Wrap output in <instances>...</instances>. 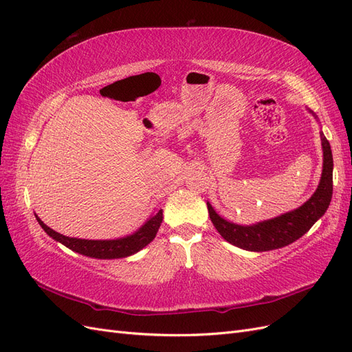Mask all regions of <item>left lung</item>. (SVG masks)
Here are the masks:
<instances>
[{"label": "left lung", "mask_w": 352, "mask_h": 352, "mask_svg": "<svg viewBox=\"0 0 352 352\" xmlns=\"http://www.w3.org/2000/svg\"><path fill=\"white\" fill-rule=\"evenodd\" d=\"M310 113L313 111L310 110ZM313 116L317 119L314 113ZM320 140L323 148V170L320 182H318V186L311 198L296 210L287 211L279 217L255 223V225L242 226L220 217L210 202H207L210 219L223 239L242 250L263 252L283 248L286 245L300 239L304 233L311 229L314 223L329 208L333 192L332 150H330V144L323 132H320Z\"/></svg>", "instance_id": "left-lung-1"}]
</instances>
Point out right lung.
Wrapping results in <instances>:
<instances>
[{"mask_svg": "<svg viewBox=\"0 0 352 352\" xmlns=\"http://www.w3.org/2000/svg\"><path fill=\"white\" fill-rule=\"evenodd\" d=\"M41 228L47 232V235L51 236L54 241L60 242L67 247L69 250L79 252L82 255L100 260H111V258H124L129 255L136 254L145 248L150 243L160 229V225L163 221V210H158L157 212L148 219L144 225L133 232L132 235H127L117 239H105V241H94V239H79V238H69L61 235V233L52 230L48 228L44 221H42L35 214Z\"/></svg>", "mask_w": 352, "mask_h": 352, "instance_id": "right-lung-1", "label": "right lung"}]
</instances>
